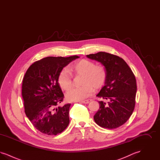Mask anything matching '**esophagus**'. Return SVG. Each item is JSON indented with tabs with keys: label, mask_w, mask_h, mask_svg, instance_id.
<instances>
[{
	"label": "esophagus",
	"mask_w": 160,
	"mask_h": 160,
	"mask_svg": "<svg viewBox=\"0 0 160 160\" xmlns=\"http://www.w3.org/2000/svg\"><path fill=\"white\" fill-rule=\"evenodd\" d=\"M90 101H91V99H86V100H84V101H82L81 102H82L83 104H88Z\"/></svg>",
	"instance_id": "obj_1"
}]
</instances>
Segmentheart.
Returning <instances> with one entry per match:
<instances>
[{
	"label": "heart",
	"instance_id": "b5f03b06",
	"mask_svg": "<svg viewBox=\"0 0 160 160\" xmlns=\"http://www.w3.org/2000/svg\"><path fill=\"white\" fill-rule=\"evenodd\" d=\"M72 74L82 75L80 87L71 89L66 95L69 101H77L91 96L96 89L101 88L106 81L107 73L102 65H95L93 61L82 59L72 64L68 69H63L58 76V83L63 91H68L72 84Z\"/></svg>",
	"mask_w": 160,
	"mask_h": 160
}]
</instances>
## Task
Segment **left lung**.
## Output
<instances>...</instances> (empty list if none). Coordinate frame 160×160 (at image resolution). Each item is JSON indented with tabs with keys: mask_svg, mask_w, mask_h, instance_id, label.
Returning a JSON list of instances; mask_svg holds the SVG:
<instances>
[{
	"mask_svg": "<svg viewBox=\"0 0 160 160\" xmlns=\"http://www.w3.org/2000/svg\"><path fill=\"white\" fill-rule=\"evenodd\" d=\"M87 57L101 62L107 73L105 85L97 97L108 102H98L99 109L94 121L102 128H118L128 120L134 111L137 91L135 76L125 61L116 55L100 52Z\"/></svg>",
	"mask_w": 160,
	"mask_h": 160,
	"instance_id": "8db88e82",
	"label": "left lung"
}]
</instances>
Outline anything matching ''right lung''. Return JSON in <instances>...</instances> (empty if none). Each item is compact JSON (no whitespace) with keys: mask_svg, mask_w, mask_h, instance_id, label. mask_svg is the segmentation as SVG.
<instances>
[{"mask_svg":"<svg viewBox=\"0 0 160 160\" xmlns=\"http://www.w3.org/2000/svg\"><path fill=\"white\" fill-rule=\"evenodd\" d=\"M78 56H49L32 63L22 83L24 112L35 128L43 134L56 136L69 123L71 104L59 106L64 98L58 83L61 71Z\"/></svg>","mask_w":160,"mask_h":160,"instance_id":"obj_1","label":"right lung"}]
</instances>
